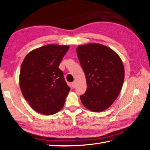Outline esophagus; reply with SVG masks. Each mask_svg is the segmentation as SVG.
Returning <instances> with one entry per match:
<instances>
[{"label": "esophagus", "mask_w": 150, "mask_h": 150, "mask_svg": "<svg viewBox=\"0 0 150 150\" xmlns=\"http://www.w3.org/2000/svg\"><path fill=\"white\" fill-rule=\"evenodd\" d=\"M71 85H72V88H74L76 87V82L75 81H73L71 83Z\"/></svg>", "instance_id": "obj_1"}]
</instances>
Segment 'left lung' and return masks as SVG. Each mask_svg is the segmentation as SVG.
Here are the masks:
<instances>
[{
    "instance_id": "1",
    "label": "left lung",
    "mask_w": 150,
    "mask_h": 150,
    "mask_svg": "<svg viewBox=\"0 0 150 150\" xmlns=\"http://www.w3.org/2000/svg\"><path fill=\"white\" fill-rule=\"evenodd\" d=\"M85 73L87 90L80 99L83 105L94 112L103 111L117 98L124 79L120 57L103 45L90 43L76 49Z\"/></svg>"
}]
</instances>
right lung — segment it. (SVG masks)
Here are the masks:
<instances>
[{
	"label": "right lung",
	"mask_w": 150,
	"mask_h": 150,
	"mask_svg": "<svg viewBox=\"0 0 150 150\" xmlns=\"http://www.w3.org/2000/svg\"><path fill=\"white\" fill-rule=\"evenodd\" d=\"M69 46L48 45L30 52L21 67L19 81L23 95L35 111L56 113L65 104L71 88L59 65Z\"/></svg>",
	"instance_id": "right-lung-1"
}]
</instances>
